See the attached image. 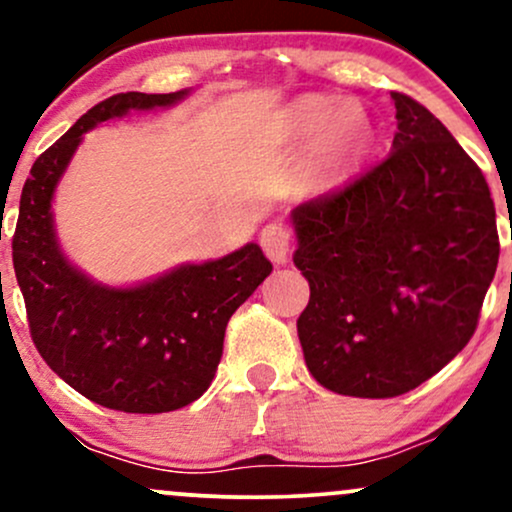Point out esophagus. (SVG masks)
<instances>
[{"mask_svg":"<svg viewBox=\"0 0 512 512\" xmlns=\"http://www.w3.org/2000/svg\"><path fill=\"white\" fill-rule=\"evenodd\" d=\"M260 243L264 255H267L274 264H286V260H289L291 233L289 228H284L281 223H269V226H264L260 233Z\"/></svg>","mask_w":512,"mask_h":512,"instance_id":"1","label":"esophagus"}]
</instances>
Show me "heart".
Masks as SVG:
<instances>
[{
	"instance_id": "heart-1",
	"label": "heart",
	"mask_w": 512,
	"mask_h": 512,
	"mask_svg": "<svg viewBox=\"0 0 512 512\" xmlns=\"http://www.w3.org/2000/svg\"><path fill=\"white\" fill-rule=\"evenodd\" d=\"M293 134L315 145V170L322 180H344L366 161L375 144V129L358 105L337 98L308 96L293 113Z\"/></svg>"
}]
</instances>
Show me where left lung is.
Wrapping results in <instances>:
<instances>
[{"mask_svg": "<svg viewBox=\"0 0 512 512\" xmlns=\"http://www.w3.org/2000/svg\"><path fill=\"white\" fill-rule=\"evenodd\" d=\"M392 101V154L291 211L293 262L310 284L305 366L327 390L366 399L404 395L460 354L501 250L477 163L424 105Z\"/></svg>", "mask_w": 512, "mask_h": 512, "instance_id": "1", "label": "left lung"}]
</instances>
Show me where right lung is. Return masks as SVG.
<instances>
[{"label": "right lung", "mask_w": 512, "mask_h": 512, "mask_svg": "<svg viewBox=\"0 0 512 512\" xmlns=\"http://www.w3.org/2000/svg\"><path fill=\"white\" fill-rule=\"evenodd\" d=\"M185 96L129 91L93 105L33 163L11 240L38 354L86 399L127 414H163L202 397L219 368L228 320L272 274L255 243L129 289L96 284L62 255L52 195L84 134Z\"/></svg>", "instance_id": "add662e5"}]
</instances>
